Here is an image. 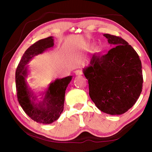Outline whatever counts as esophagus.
I'll use <instances>...</instances> for the list:
<instances>
[{
	"mask_svg": "<svg viewBox=\"0 0 152 152\" xmlns=\"http://www.w3.org/2000/svg\"><path fill=\"white\" fill-rule=\"evenodd\" d=\"M75 74H76V75H77V76H80L82 74V71L80 70H76L75 71Z\"/></svg>",
	"mask_w": 152,
	"mask_h": 152,
	"instance_id": "obj_1",
	"label": "esophagus"
}]
</instances>
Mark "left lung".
I'll return each instance as SVG.
<instances>
[{"label":"left lung","instance_id":"8db88e82","mask_svg":"<svg viewBox=\"0 0 152 152\" xmlns=\"http://www.w3.org/2000/svg\"><path fill=\"white\" fill-rule=\"evenodd\" d=\"M113 48L106 55L94 54L83 73L89 95L100 110L111 115L127 112L142 91L141 62L137 52L121 37L104 34Z\"/></svg>","mask_w":152,"mask_h":152}]
</instances>
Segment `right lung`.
I'll list each match as a JSON object with an SVG mask.
<instances>
[{"label":"right lung","instance_id":"right-lung-1","mask_svg":"<svg viewBox=\"0 0 152 152\" xmlns=\"http://www.w3.org/2000/svg\"><path fill=\"white\" fill-rule=\"evenodd\" d=\"M53 37L50 36L39 40L28 48L23 56L15 74L19 103L31 119L43 124H50L60 117L64 110L66 88L72 78V76H69L56 79L49 84L48 88L43 91H39L37 94L28 84L27 78L29 70L27 64L35 56L53 48Z\"/></svg>","mask_w":152,"mask_h":152}]
</instances>
